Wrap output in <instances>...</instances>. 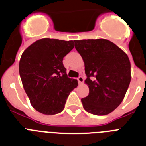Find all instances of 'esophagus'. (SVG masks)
<instances>
[{
    "instance_id": "1",
    "label": "esophagus",
    "mask_w": 146,
    "mask_h": 146,
    "mask_svg": "<svg viewBox=\"0 0 146 146\" xmlns=\"http://www.w3.org/2000/svg\"><path fill=\"white\" fill-rule=\"evenodd\" d=\"M77 80H78V82H79V85H80V84L83 83L84 79H83V77H82V76H79V77H78V78H77Z\"/></svg>"
}]
</instances>
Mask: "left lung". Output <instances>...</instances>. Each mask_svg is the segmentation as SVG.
<instances>
[{
	"mask_svg": "<svg viewBox=\"0 0 146 146\" xmlns=\"http://www.w3.org/2000/svg\"><path fill=\"white\" fill-rule=\"evenodd\" d=\"M75 48L85 63L89 94L82 99L86 112L110 114L124 99L131 82V63L119 47L104 39L75 40Z\"/></svg>",
	"mask_w": 146,
	"mask_h": 146,
	"instance_id": "left-lung-1",
	"label": "left lung"
}]
</instances>
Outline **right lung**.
Returning <instances> with one entry per match:
<instances>
[{
	"instance_id": "obj_1",
	"label": "right lung",
	"mask_w": 146,
	"mask_h": 146,
	"mask_svg": "<svg viewBox=\"0 0 146 146\" xmlns=\"http://www.w3.org/2000/svg\"><path fill=\"white\" fill-rule=\"evenodd\" d=\"M74 47L73 40L41 39L26 48L19 61V74L32 106L45 115L64 109L76 79L67 76L63 58Z\"/></svg>"
}]
</instances>
